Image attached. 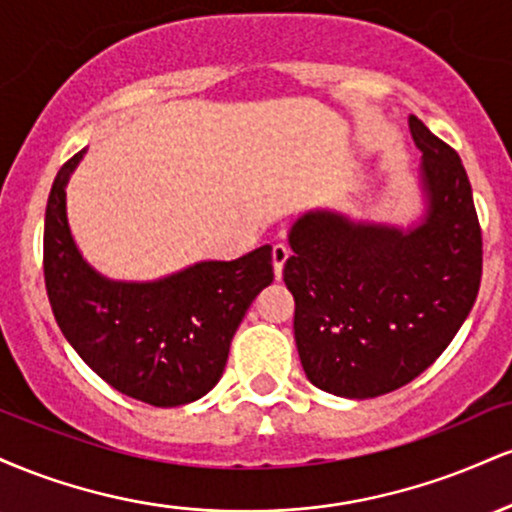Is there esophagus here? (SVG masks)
<instances>
[{"mask_svg": "<svg viewBox=\"0 0 512 512\" xmlns=\"http://www.w3.org/2000/svg\"><path fill=\"white\" fill-rule=\"evenodd\" d=\"M289 255H291V250L286 248L284 243H276L272 248V264H274L276 279H279L281 272H284V264H286V260H289Z\"/></svg>", "mask_w": 512, "mask_h": 512, "instance_id": "obj_1", "label": "esophagus"}]
</instances>
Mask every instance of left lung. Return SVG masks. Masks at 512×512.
I'll use <instances>...</instances> for the list:
<instances>
[{
  "label": "left lung",
  "mask_w": 512,
  "mask_h": 512,
  "mask_svg": "<svg viewBox=\"0 0 512 512\" xmlns=\"http://www.w3.org/2000/svg\"><path fill=\"white\" fill-rule=\"evenodd\" d=\"M424 211L409 226L332 209L293 221L284 281L308 380L370 399L411 383L452 342L481 284V228L460 156L409 117Z\"/></svg>",
  "instance_id": "8db88e82"
}]
</instances>
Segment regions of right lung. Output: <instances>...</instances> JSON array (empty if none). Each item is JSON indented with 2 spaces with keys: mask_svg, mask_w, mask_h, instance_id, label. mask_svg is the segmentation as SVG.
Masks as SVG:
<instances>
[{
  "mask_svg": "<svg viewBox=\"0 0 512 512\" xmlns=\"http://www.w3.org/2000/svg\"><path fill=\"white\" fill-rule=\"evenodd\" d=\"M81 149L60 168L45 209V289L57 325L93 373L122 395L180 407L221 380L250 303L272 284V248L204 260L156 281H115L76 248L67 185Z\"/></svg>",
  "mask_w": 512,
  "mask_h": 512,
  "instance_id": "right-lung-1",
  "label": "right lung"
}]
</instances>
